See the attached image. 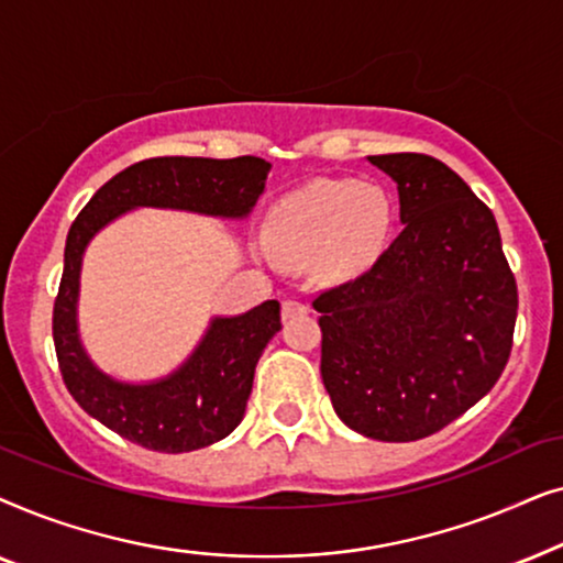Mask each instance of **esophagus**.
Segmentation results:
<instances>
[{
	"label": "esophagus",
	"mask_w": 563,
	"mask_h": 563,
	"mask_svg": "<svg viewBox=\"0 0 563 563\" xmlns=\"http://www.w3.org/2000/svg\"><path fill=\"white\" fill-rule=\"evenodd\" d=\"M305 312H307V307H305L302 302H297V299H287V302L282 305V314H284V320L297 318V314H305Z\"/></svg>",
	"instance_id": "1"
}]
</instances>
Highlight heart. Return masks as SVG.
I'll return each instance as SVG.
<instances>
[{
    "instance_id": "heart-1",
    "label": "heart",
    "mask_w": 563,
    "mask_h": 563,
    "mask_svg": "<svg viewBox=\"0 0 563 563\" xmlns=\"http://www.w3.org/2000/svg\"><path fill=\"white\" fill-rule=\"evenodd\" d=\"M391 202L387 191L356 181H314L291 191L266 220V243L289 264L318 258L328 276L372 266L387 245Z\"/></svg>"
}]
</instances>
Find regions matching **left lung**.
<instances>
[{"instance_id":"8db88e82","label":"left lung","mask_w":563,"mask_h":563,"mask_svg":"<svg viewBox=\"0 0 563 563\" xmlns=\"http://www.w3.org/2000/svg\"><path fill=\"white\" fill-rule=\"evenodd\" d=\"M368 161L397 181L405 230L368 272L314 297L320 374L351 430L407 443L495 387L512 351L518 284L495 214L443 161Z\"/></svg>"}]
</instances>
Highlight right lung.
Listing matches in <instances>:
<instances>
[{
    "mask_svg": "<svg viewBox=\"0 0 563 563\" xmlns=\"http://www.w3.org/2000/svg\"><path fill=\"white\" fill-rule=\"evenodd\" d=\"M268 168L272 164L256 156L137 161L99 187L68 230L64 276L53 302L60 376L84 412L130 443L161 453H187L233 433L245 415L261 353L282 330L279 302L268 299L238 318L212 320L199 349L166 379L122 384L91 364L76 333L84 249L97 230L133 207L245 218L264 191Z\"/></svg>",
    "mask_w": 563,
    "mask_h": 563,
    "instance_id": "1",
    "label": "right lung"
}]
</instances>
